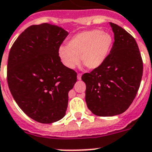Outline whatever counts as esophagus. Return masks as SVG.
Here are the masks:
<instances>
[{"label":"esophagus","instance_id":"esophagus-1","mask_svg":"<svg viewBox=\"0 0 152 152\" xmlns=\"http://www.w3.org/2000/svg\"><path fill=\"white\" fill-rule=\"evenodd\" d=\"M77 80H81V74H80V73L77 74Z\"/></svg>","mask_w":152,"mask_h":152}]
</instances>
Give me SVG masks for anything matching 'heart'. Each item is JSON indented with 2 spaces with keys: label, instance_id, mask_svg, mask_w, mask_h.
<instances>
[{
  "label": "heart",
  "instance_id": "1",
  "mask_svg": "<svg viewBox=\"0 0 152 152\" xmlns=\"http://www.w3.org/2000/svg\"><path fill=\"white\" fill-rule=\"evenodd\" d=\"M108 32L94 29L75 34L66 46L60 47L58 54L65 67L73 69L81 60L88 69L94 70L104 63L113 46Z\"/></svg>",
  "mask_w": 152,
  "mask_h": 152
}]
</instances>
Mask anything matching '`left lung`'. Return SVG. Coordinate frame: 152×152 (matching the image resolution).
<instances>
[{"label": "left lung", "instance_id": "obj_1", "mask_svg": "<svg viewBox=\"0 0 152 152\" xmlns=\"http://www.w3.org/2000/svg\"><path fill=\"white\" fill-rule=\"evenodd\" d=\"M115 42L102 66L85 73V101L98 116L120 115L135 98L143 73V61L134 38L121 27L110 22Z\"/></svg>", "mask_w": 152, "mask_h": 152}]
</instances>
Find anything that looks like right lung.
<instances>
[{"instance_id":"obj_1","label":"right lung","mask_w":152,"mask_h":152,"mask_svg":"<svg viewBox=\"0 0 152 152\" xmlns=\"http://www.w3.org/2000/svg\"><path fill=\"white\" fill-rule=\"evenodd\" d=\"M68 35L50 24L28 27L9 52L7 78L14 101L26 115L43 124L61 120L77 73L61 61L58 50Z\"/></svg>"}]
</instances>
